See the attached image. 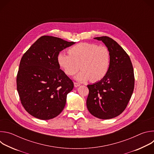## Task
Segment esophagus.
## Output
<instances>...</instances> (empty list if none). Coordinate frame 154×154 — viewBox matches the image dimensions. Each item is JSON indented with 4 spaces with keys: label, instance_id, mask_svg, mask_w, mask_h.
<instances>
[{
    "label": "esophagus",
    "instance_id": "esophagus-1",
    "mask_svg": "<svg viewBox=\"0 0 154 154\" xmlns=\"http://www.w3.org/2000/svg\"><path fill=\"white\" fill-rule=\"evenodd\" d=\"M74 86L75 87H78V86H79L80 85V83H77V82H74Z\"/></svg>",
    "mask_w": 154,
    "mask_h": 154
}]
</instances>
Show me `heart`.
<instances>
[{"instance_id": "heart-1", "label": "heart", "mask_w": 154, "mask_h": 154, "mask_svg": "<svg viewBox=\"0 0 154 154\" xmlns=\"http://www.w3.org/2000/svg\"><path fill=\"white\" fill-rule=\"evenodd\" d=\"M69 54L60 52L57 61L67 75L75 74L81 68L82 71L75 76L79 82L91 79L93 82L102 80L107 74L111 64V55L108 49L96 44L81 42L72 46Z\"/></svg>"}]
</instances>
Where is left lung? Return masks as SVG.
Listing matches in <instances>:
<instances>
[{
	"mask_svg": "<svg viewBox=\"0 0 154 154\" xmlns=\"http://www.w3.org/2000/svg\"><path fill=\"white\" fill-rule=\"evenodd\" d=\"M102 41L111 55V64L106 75L100 81L87 85L89 94L86 106L94 116L108 119L121 114L132 95L135 77L132 64L125 51L108 36L96 37Z\"/></svg>",
	"mask_w": 154,
	"mask_h": 154,
	"instance_id": "obj_1",
	"label": "left lung"
}]
</instances>
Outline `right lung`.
<instances>
[{
    "label": "right lung",
    "mask_w": 154,
    "mask_h": 154,
    "mask_svg": "<svg viewBox=\"0 0 154 154\" xmlns=\"http://www.w3.org/2000/svg\"><path fill=\"white\" fill-rule=\"evenodd\" d=\"M75 43L42 36L22 57L16 78L17 90L22 105L32 116L48 120L63 111L74 83L60 69L57 55Z\"/></svg>",
    "instance_id": "obj_1"
}]
</instances>
